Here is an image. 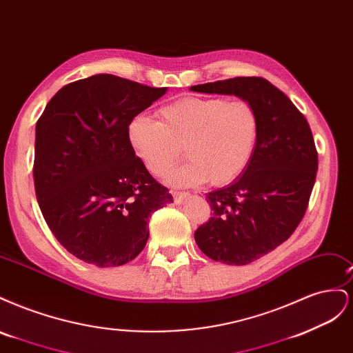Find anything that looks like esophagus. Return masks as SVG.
I'll return each instance as SVG.
<instances>
[{
    "mask_svg": "<svg viewBox=\"0 0 353 353\" xmlns=\"http://www.w3.org/2000/svg\"><path fill=\"white\" fill-rule=\"evenodd\" d=\"M172 196H174V201L176 203V205H179V203H183L184 199H187L190 194L183 193V191H172Z\"/></svg>",
    "mask_w": 353,
    "mask_h": 353,
    "instance_id": "34e87169",
    "label": "esophagus"
}]
</instances>
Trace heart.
<instances>
[{
    "instance_id": "1",
    "label": "heart",
    "mask_w": 353,
    "mask_h": 353,
    "mask_svg": "<svg viewBox=\"0 0 353 353\" xmlns=\"http://www.w3.org/2000/svg\"><path fill=\"white\" fill-rule=\"evenodd\" d=\"M157 117H134L128 141L153 175H162L185 148L188 162L166 174L170 185H227L249 166L258 145L259 114L245 100L184 97L163 105Z\"/></svg>"
}]
</instances>
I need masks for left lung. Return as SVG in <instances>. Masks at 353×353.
Returning <instances> with one entry per match:
<instances>
[{
    "label": "left lung",
    "mask_w": 353,
    "mask_h": 353,
    "mask_svg": "<svg viewBox=\"0 0 353 353\" xmlns=\"http://www.w3.org/2000/svg\"><path fill=\"white\" fill-rule=\"evenodd\" d=\"M190 90L237 95L259 114L249 166L228 187L206 194L213 216L194 232L208 258L248 265L279 248L305 215L318 170L311 128L292 100L263 78L239 77Z\"/></svg>",
    "instance_id": "left-lung-1"
}]
</instances>
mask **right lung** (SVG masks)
Segmentation results:
<instances>
[{
	"label": "right lung",
	"mask_w": 353,
	"mask_h": 353,
	"mask_svg": "<svg viewBox=\"0 0 353 353\" xmlns=\"http://www.w3.org/2000/svg\"><path fill=\"white\" fill-rule=\"evenodd\" d=\"M166 90L94 74L65 85L38 119V205L78 259L100 268L131 262L148 240V218L174 201L128 141V125Z\"/></svg>",
	"instance_id": "obj_1"
}]
</instances>
